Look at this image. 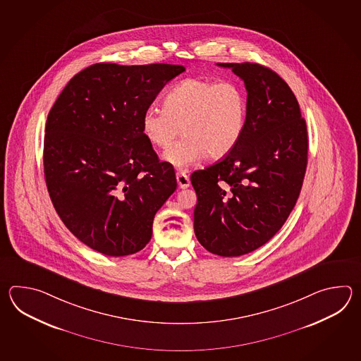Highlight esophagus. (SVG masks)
<instances>
[{
  "label": "esophagus",
  "instance_id": "1",
  "mask_svg": "<svg viewBox=\"0 0 361 361\" xmlns=\"http://www.w3.org/2000/svg\"><path fill=\"white\" fill-rule=\"evenodd\" d=\"M177 180L179 188H183V190L184 188H188V187H190V184H191L190 177H188V174H187L185 171H178Z\"/></svg>",
  "mask_w": 361,
  "mask_h": 361
}]
</instances>
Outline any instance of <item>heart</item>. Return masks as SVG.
Wrapping results in <instances>:
<instances>
[{"label": "heart", "mask_w": 361, "mask_h": 361, "mask_svg": "<svg viewBox=\"0 0 361 361\" xmlns=\"http://www.w3.org/2000/svg\"><path fill=\"white\" fill-rule=\"evenodd\" d=\"M245 90L235 81L190 77L171 87L164 106H149L142 115V133L157 148H169L180 130L186 135L164 159L184 168L207 156L218 160L230 154L246 125Z\"/></svg>", "instance_id": "heart-1"}]
</instances>
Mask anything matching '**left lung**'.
<instances>
[{
    "label": "left lung",
    "mask_w": 361,
    "mask_h": 361,
    "mask_svg": "<svg viewBox=\"0 0 361 361\" xmlns=\"http://www.w3.org/2000/svg\"><path fill=\"white\" fill-rule=\"evenodd\" d=\"M245 84L246 125L222 161L192 173L195 235L210 253L238 257L276 235L300 196L308 137L289 85L257 63H218Z\"/></svg>",
    "instance_id": "obj_1"
}]
</instances>
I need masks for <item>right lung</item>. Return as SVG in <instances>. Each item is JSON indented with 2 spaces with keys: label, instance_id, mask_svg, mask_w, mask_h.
I'll list each match as a JSON object with an SVG mask.
<instances>
[{
  "label": "right lung",
  "instance_id": "right-lung-1",
  "mask_svg": "<svg viewBox=\"0 0 361 361\" xmlns=\"http://www.w3.org/2000/svg\"><path fill=\"white\" fill-rule=\"evenodd\" d=\"M185 68L98 63L77 73L47 115L44 173L55 210L85 245L123 257L152 238L157 210L177 190L142 133V115Z\"/></svg>",
  "mask_w": 361,
  "mask_h": 361
}]
</instances>
